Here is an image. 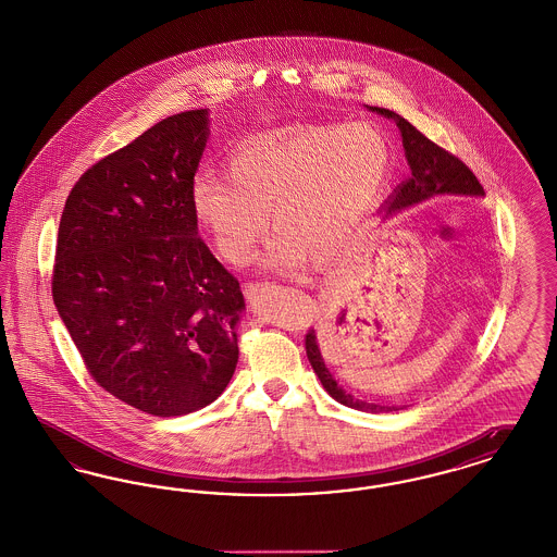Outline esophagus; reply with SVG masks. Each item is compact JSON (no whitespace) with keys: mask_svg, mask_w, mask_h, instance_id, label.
I'll use <instances>...</instances> for the list:
<instances>
[{"mask_svg":"<svg viewBox=\"0 0 557 557\" xmlns=\"http://www.w3.org/2000/svg\"><path fill=\"white\" fill-rule=\"evenodd\" d=\"M265 288L267 284H261V282H257V284H246V286H244V294H246L248 298H255L257 294H261Z\"/></svg>","mask_w":557,"mask_h":557,"instance_id":"esophagus-1","label":"esophagus"}]
</instances>
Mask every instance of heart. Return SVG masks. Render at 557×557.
Instances as JSON below:
<instances>
[{"instance_id": "b5f03b06", "label": "heart", "mask_w": 557, "mask_h": 557, "mask_svg": "<svg viewBox=\"0 0 557 557\" xmlns=\"http://www.w3.org/2000/svg\"><path fill=\"white\" fill-rule=\"evenodd\" d=\"M388 171V144L368 123L302 127L244 144L227 160L230 180L196 175L189 202L216 255L234 267L255 259L271 214L277 236L265 265L296 275L311 257L334 261L355 244Z\"/></svg>"}]
</instances>
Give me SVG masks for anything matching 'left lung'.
Here are the masks:
<instances>
[{
    "mask_svg": "<svg viewBox=\"0 0 557 557\" xmlns=\"http://www.w3.org/2000/svg\"><path fill=\"white\" fill-rule=\"evenodd\" d=\"M371 112H377L391 121L397 123L403 148H405V159L411 169V175L395 189V194L386 200L384 212L391 214L393 211H400L413 205H420L424 200H430L434 196H472V198H482L484 189L480 186L476 175L447 150L430 141L424 133L418 132L409 121H405L400 114L386 110V108L368 107ZM307 357L313 371L318 373L319 382L327 391V395L336 398L346 407L368 411V413H384V411H397V407L388 405H377V403H366L359 398L348 395L345 388L336 382L332 371L327 370L325 359L321 357L319 348L318 332L309 330L307 341Z\"/></svg>",
    "mask_w": 557,
    "mask_h": 557,
    "instance_id": "1",
    "label": "left lung"
}]
</instances>
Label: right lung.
<instances>
[{
	"mask_svg": "<svg viewBox=\"0 0 557 557\" xmlns=\"http://www.w3.org/2000/svg\"><path fill=\"white\" fill-rule=\"evenodd\" d=\"M209 133L207 108L160 121L87 169L60 216L58 315L91 377L159 418L211 405L238 363L244 294L189 202Z\"/></svg>",
	"mask_w": 557,
	"mask_h": 557,
	"instance_id": "add662e5",
	"label": "right lung"
}]
</instances>
